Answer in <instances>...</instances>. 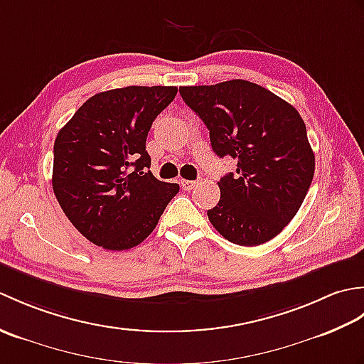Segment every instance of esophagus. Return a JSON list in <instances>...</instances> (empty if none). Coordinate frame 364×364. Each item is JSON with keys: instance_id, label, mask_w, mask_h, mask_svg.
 <instances>
[{"instance_id": "obj_1", "label": "esophagus", "mask_w": 364, "mask_h": 364, "mask_svg": "<svg viewBox=\"0 0 364 364\" xmlns=\"http://www.w3.org/2000/svg\"><path fill=\"white\" fill-rule=\"evenodd\" d=\"M197 181H192V180H181V188L184 191H192L196 186H197Z\"/></svg>"}]
</instances>
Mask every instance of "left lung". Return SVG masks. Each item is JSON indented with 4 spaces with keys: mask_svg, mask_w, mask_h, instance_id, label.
Instances as JSON below:
<instances>
[{
    "mask_svg": "<svg viewBox=\"0 0 364 364\" xmlns=\"http://www.w3.org/2000/svg\"><path fill=\"white\" fill-rule=\"evenodd\" d=\"M210 129L218 156L237 161L220 178V200L208 211L219 233L237 245H259L288 225L314 175L306 127L294 106L258 84L231 80L180 87Z\"/></svg>",
    "mask_w": 364,
    "mask_h": 364,
    "instance_id": "left-lung-1",
    "label": "left lung"
}]
</instances>
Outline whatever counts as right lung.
Masks as SVG:
<instances>
[{
  "label": "right lung",
  "instance_id": "obj_1",
  "mask_svg": "<svg viewBox=\"0 0 364 364\" xmlns=\"http://www.w3.org/2000/svg\"><path fill=\"white\" fill-rule=\"evenodd\" d=\"M173 86H128L90 97L54 141L53 191L80 233L106 250L141 244L180 186L150 172L145 142Z\"/></svg>",
  "mask_w": 364,
  "mask_h": 364
}]
</instances>
